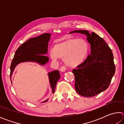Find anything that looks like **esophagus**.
<instances>
[{"label": "esophagus", "mask_w": 124, "mask_h": 124, "mask_svg": "<svg viewBox=\"0 0 124 124\" xmlns=\"http://www.w3.org/2000/svg\"><path fill=\"white\" fill-rule=\"evenodd\" d=\"M66 68H65V67H63V66H62V67H61L60 69V70L61 71V72H65V71H66Z\"/></svg>", "instance_id": "obj_1"}]
</instances>
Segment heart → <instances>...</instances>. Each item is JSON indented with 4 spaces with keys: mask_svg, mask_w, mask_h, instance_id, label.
<instances>
[{
    "mask_svg": "<svg viewBox=\"0 0 124 124\" xmlns=\"http://www.w3.org/2000/svg\"><path fill=\"white\" fill-rule=\"evenodd\" d=\"M90 52V45L84 39L68 38L57 44L50 49L49 54L51 59L57 61L64 58L67 66L75 68L82 64Z\"/></svg>",
    "mask_w": 124,
    "mask_h": 124,
    "instance_id": "1",
    "label": "heart"
}]
</instances>
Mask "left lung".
Wrapping results in <instances>:
<instances>
[{
	"label": "left lung",
	"instance_id": "obj_1",
	"mask_svg": "<svg viewBox=\"0 0 124 124\" xmlns=\"http://www.w3.org/2000/svg\"><path fill=\"white\" fill-rule=\"evenodd\" d=\"M85 34L91 46V54L82 64L72 71L75 88L79 95L93 97L109 87L115 72L112 51L104 39L89 31L75 30L70 33Z\"/></svg>",
	"mask_w": 124,
	"mask_h": 124
}]
</instances>
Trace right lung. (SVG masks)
<instances>
[{"mask_svg":"<svg viewBox=\"0 0 124 124\" xmlns=\"http://www.w3.org/2000/svg\"><path fill=\"white\" fill-rule=\"evenodd\" d=\"M50 33H44L38 37L32 38L20 46L15 54L14 57L10 66V79L12 84V73L16 67L20 63L32 62L44 66L49 62V58L44 54L47 53L48 44L51 37ZM50 87L52 93H54L56 84L60 78L59 71L56 70L48 73ZM49 99L42 103L46 102Z\"/></svg>","mask_w":124,"mask_h":124,"instance_id":"1","label":"right lung"}]
</instances>
